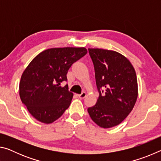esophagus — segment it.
Returning <instances> with one entry per match:
<instances>
[{
    "label": "esophagus",
    "mask_w": 161,
    "mask_h": 161,
    "mask_svg": "<svg viewBox=\"0 0 161 161\" xmlns=\"http://www.w3.org/2000/svg\"><path fill=\"white\" fill-rule=\"evenodd\" d=\"M86 92H82V93H81V94H78V97L80 98V99H84V98L86 97Z\"/></svg>",
    "instance_id": "esophagus-1"
}]
</instances>
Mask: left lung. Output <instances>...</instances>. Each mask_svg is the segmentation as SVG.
<instances>
[{"label": "left lung", "mask_w": 161, "mask_h": 161, "mask_svg": "<svg viewBox=\"0 0 161 161\" xmlns=\"http://www.w3.org/2000/svg\"><path fill=\"white\" fill-rule=\"evenodd\" d=\"M99 96L88 108L91 119L104 129L121 124L132 111L138 97L137 77L133 65L117 52L89 48Z\"/></svg>", "instance_id": "1"}]
</instances>
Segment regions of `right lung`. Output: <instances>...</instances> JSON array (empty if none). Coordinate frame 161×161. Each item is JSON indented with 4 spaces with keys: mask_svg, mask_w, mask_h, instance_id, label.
Instances as JSON below:
<instances>
[{
    "mask_svg": "<svg viewBox=\"0 0 161 161\" xmlns=\"http://www.w3.org/2000/svg\"><path fill=\"white\" fill-rule=\"evenodd\" d=\"M87 53L84 47L51 48L40 53L21 76L19 94L31 115L44 124L58 119L69 107L73 94L68 90L70 67Z\"/></svg>",
    "mask_w": 161,
    "mask_h": 161,
    "instance_id": "add662e5",
    "label": "right lung"
}]
</instances>
